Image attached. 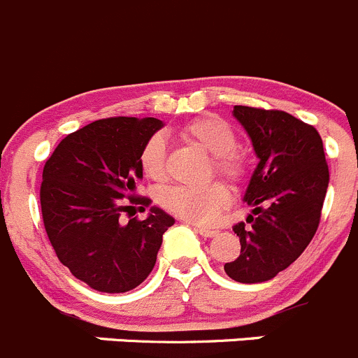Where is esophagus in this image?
Segmentation results:
<instances>
[{"label": "esophagus", "mask_w": 358, "mask_h": 358, "mask_svg": "<svg viewBox=\"0 0 358 358\" xmlns=\"http://www.w3.org/2000/svg\"><path fill=\"white\" fill-rule=\"evenodd\" d=\"M194 231L199 232V234L204 236V238H213V236L218 234V231H213V229L203 227V225H194Z\"/></svg>", "instance_id": "34e87169"}]
</instances>
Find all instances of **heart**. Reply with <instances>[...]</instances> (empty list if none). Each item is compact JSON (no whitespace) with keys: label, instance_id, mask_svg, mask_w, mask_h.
<instances>
[{"label":"heart","instance_id":"b5f03b06","mask_svg":"<svg viewBox=\"0 0 358 358\" xmlns=\"http://www.w3.org/2000/svg\"><path fill=\"white\" fill-rule=\"evenodd\" d=\"M183 134L213 155L215 169L222 176L231 182H239L245 176L246 159L234 150L236 134L227 122L218 117H201L187 124ZM140 166L148 178H162L166 166V140L162 134L148 138L141 148ZM159 201L166 210L178 215L183 220L211 224L227 206L231 196L222 183L215 182L204 187H164L159 194Z\"/></svg>","mask_w":358,"mask_h":358}]
</instances>
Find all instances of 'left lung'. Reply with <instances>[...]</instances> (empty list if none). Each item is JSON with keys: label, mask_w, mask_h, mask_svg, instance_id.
Masks as SVG:
<instances>
[{"label": "left lung", "mask_w": 358, "mask_h": 358, "mask_svg": "<svg viewBox=\"0 0 358 358\" xmlns=\"http://www.w3.org/2000/svg\"><path fill=\"white\" fill-rule=\"evenodd\" d=\"M259 164L243 201L252 206L232 227L241 253L224 266L229 278L260 283L275 278L304 252L320 222L329 187L324 143L313 126L280 110L234 106Z\"/></svg>", "instance_id": "obj_1"}]
</instances>
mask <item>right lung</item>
Masks as SVG:
<instances>
[{
    "label": "right lung",
    "instance_id": "add662e5",
    "mask_svg": "<svg viewBox=\"0 0 358 358\" xmlns=\"http://www.w3.org/2000/svg\"><path fill=\"white\" fill-rule=\"evenodd\" d=\"M164 126L162 120L112 117L68 134L43 168L40 189L45 231L57 259L75 278L99 292L136 289L152 273L162 234L175 218L157 206L145 220L120 224V199L134 197L143 178V145Z\"/></svg>",
    "mask_w": 358,
    "mask_h": 358
}]
</instances>
